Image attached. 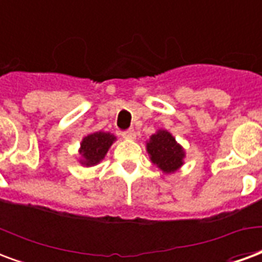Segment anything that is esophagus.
I'll return each instance as SVG.
<instances>
[{"label": "esophagus", "instance_id": "obj_1", "mask_svg": "<svg viewBox=\"0 0 262 262\" xmlns=\"http://www.w3.org/2000/svg\"><path fill=\"white\" fill-rule=\"evenodd\" d=\"M122 137H123V139H127V140H135L136 139L135 129H129V130L123 132Z\"/></svg>", "mask_w": 262, "mask_h": 262}]
</instances>
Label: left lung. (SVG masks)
I'll return each instance as SVG.
<instances>
[{
	"label": "left lung",
	"instance_id": "8db88e82",
	"mask_svg": "<svg viewBox=\"0 0 262 262\" xmlns=\"http://www.w3.org/2000/svg\"><path fill=\"white\" fill-rule=\"evenodd\" d=\"M147 152L154 165L165 174H171L184 165L185 149L166 129H158L147 141Z\"/></svg>",
	"mask_w": 262,
	"mask_h": 262
}]
</instances>
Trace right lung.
<instances>
[{"label":"right lung","instance_id":"add662e5","mask_svg":"<svg viewBox=\"0 0 262 262\" xmlns=\"http://www.w3.org/2000/svg\"><path fill=\"white\" fill-rule=\"evenodd\" d=\"M117 141V137L110 132H93L85 136L81 141L78 162L82 166L91 167L99 165L108 152L110 147Z\"/></svg>","mask_w":262,"mask_h":262}]
</instances>
